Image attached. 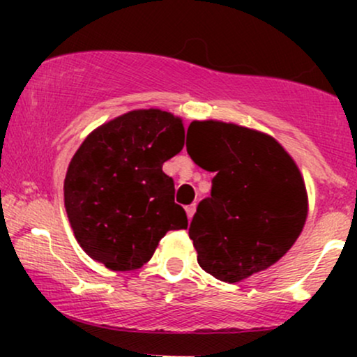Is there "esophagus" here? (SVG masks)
Listing matches in <instances>:
<instances>
[{"label":"esophagus","instance_id":"esophagus-1","mask_svg":"<svg viewBox=\"0 0 357 357\" xmlns=\"http://www.w3.org/2000/svg\"><path fill=\"white\" fill-rule=\"evenodd\" d=\"M195 211H196V204H195V203L190 204V206H186V215H188V220H191V218H192V215H195Z\"/></svg>","mask_w":357,"mask_h":357}]
</instances>
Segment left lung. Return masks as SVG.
<instances>
[{
    "label": "left lung",
    "mask_w": 357,
    "mask_h": 357,
    "mask_svg": "<svg viewBox=\"0 0 357 357\" xmlns=\"http://www.w3.org/2000/svg\"><path fill=\"white\" fill-rule=\"evenodd\" d=\"M186 149L216 173L196 208L190 238L204 272L235 284L268 268L292 248L307 218L301 171L272 136L220 121H195Z\"/></svg>",
    "instance_id": "1"
}]
</instances>
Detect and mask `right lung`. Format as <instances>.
Masks as SVG:
<instances>
[{
	"label": "right lung",
	"mask_w": 357,
	"mask_h": 357,
	"mask_svg": "<svg viewBox=\"0 0 357 357\" xmlns=\"http://www.w3.org/2000/svg\"><path fill=\"white\" fill-rule=\"evenodd\" d=\"M184 146L179 117L139 109L90 132L73 154L63 183L75 238L93 260L116 272L141 268L169 230L188 228L162 165Z\"/></svg>",
	"instance_id": "right-lung-1"
}]
</instances>
